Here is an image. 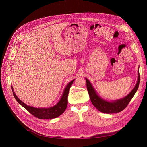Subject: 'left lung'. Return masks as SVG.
I'll return each instance as SVG.
<instances>
[{"label":"left lung","mask_w":147,"mask_h":147,"mask_svg":"<svg viewBox=\"0 0 147 147\" xmlns=\"http://www.w3.org/2000/svg\"><path fill=\"white\" fill-rule=\"evenodd\" d=\"M140 73L138 71L137 82L133 90L126 96L113 102H108L100 98L94 89L91 82L86 78L87 88L89 94L91 101L93 105L99 111L105 113H115L124 110L134 96L138 90L140 84Z\"/></svg>","instance_id":"8db88e82"}]
</instances>
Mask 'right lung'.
I'll return each instance as SVG.
<instances>
[{"instance_id":"1","label":"right lung","mask_w":147,"mask_h":147,"mask_svg":"<svg viewBox=\"0 0 147 147\" xmlns=\"http://www.w3.org/2000/svg\"><path fill=\"white\" fill-rule=\"evenodd\" d=\"M74 81V80H72L68 84L59 102L56 105L49 108H36L30 106H28L27 105L23 103L22 100H20L18 98V97L14 92V90L12 87L11 89L13 95L16 100L18 102V103L20 104L22 106H23L25 109H26L33 116L38 119H53L59 116L65 111L67 105L68 94L70 91V87L73 84Z\"/></svg>"}]
</instances>
